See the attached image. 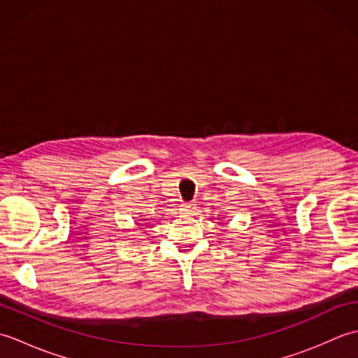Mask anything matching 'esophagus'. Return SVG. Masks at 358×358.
<instances>
[{
  "label": "esophagus",
  "instance_id": "1",
  "mask_svg": "<svg viewBox=\"0 0 358 358\" xmlns=\"http://www.w3.org/2000/svg\"><path fill=\"white\" fill-rule=\"evenodd\" d=\"M183 210H186L187 214H191V212L195 210V204L194 203H185L183 204Z\"/></svg>",
  "mask_w": 358,
  "mask_h": 358
}]
</instances>
